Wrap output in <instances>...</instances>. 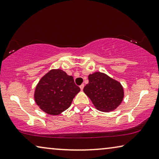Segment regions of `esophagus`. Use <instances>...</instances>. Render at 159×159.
<instances>
[{
	"label": "esophagus",
	"mask_w": 159,
	"mask_h": 159,
	"mask_svg": "<svg viewBox=\"0 0 159 159\" xmlns=\"http://www.w3.org/2000/svg\"><path fill=\"white\" fill-rule=\"evenodd\" d=\"M84 84H82L80 85V89H81V90H82V89H84Z\"/></svg>",
	"instance_id": "34e87169"
}]
</instances>
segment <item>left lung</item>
I'll return each mask as SVG.
<instances>
[{
    "instance_id": "8db88e82",
    "label": "left lung",
    "mask_w": 159,
    "mask_h": 159,
    "mask_svg": "<svg viewBox=\"0 0 159 159\" xmlns=\"http://www.w3.org/2000/svg\"><path fill=\"white\" fill-rule=\"evenodd\" d=\"M88 80L83 91L98 110L110 112L120 105L124 91L119 82L100 72L89 75Z\"/></svg>"
}]
</instances>
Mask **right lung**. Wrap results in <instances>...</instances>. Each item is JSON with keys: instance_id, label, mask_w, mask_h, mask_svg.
Listing matches in <instances>:
<instances>
[{"instance_id": "obj_1", "label": "right lung", "mask_w": 159, "mask_h": 159, "mask_svg": "<svg viewBox=\"0 0 159 159\" xmlns=\"http://www.w3.org/2000/svg\"><path fill=\"white\" fill-rule=\"evenodd\" d=\"M80 91L72 76L59 69L52 70L36 85L34 100L46 113L57 116L69 108Z\"/></svg>"}]
</instances>
